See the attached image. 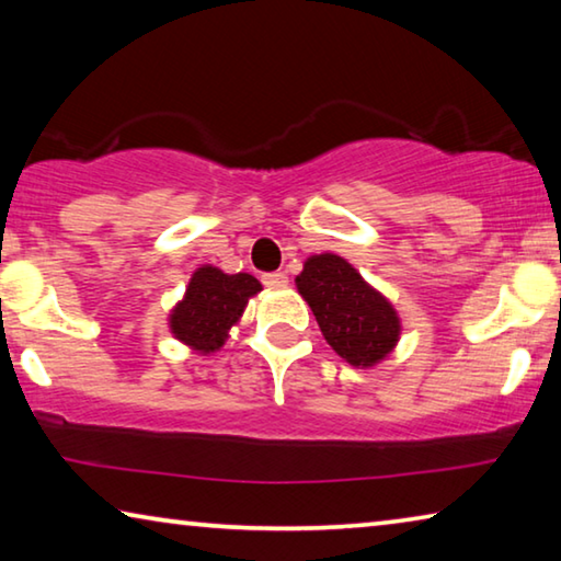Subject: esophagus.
<instances>
[{"label": "esophagus", "instance_id": "obj_1", "mask_svg": "<svg viewBox=\"0 0 561 561\" xmlns=\"http://www.w3.org/2000/svg\"><path fill=\"white\" fill-rule=\"evenodd\" d=\"M262 284L270 289H282L289 284V277L284 272H267V274H262Z\"/></svg>", "mask_w": 561, "mask_h": 561}]
</instances>
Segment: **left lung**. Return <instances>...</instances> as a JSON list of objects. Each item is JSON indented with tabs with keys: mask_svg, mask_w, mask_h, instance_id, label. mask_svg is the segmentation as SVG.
Segmentation results:
<instances>
[{
	"mask_svg": "<svg viewBox=\"0 0 561 561\" xmlns=\"http://www.w3.org/2000/svg\"><path fill=\"white\" fill-rule=\"evenodd\" d=\"M297 289L329 346L351 366H376L398 344L401 321L391 301L339 254H314L304 262Z\"/></svg>",
	"mask_w": 561,
	"mask_h": 561,
	"instance_id": "obj_1",
	"label": "left lung"
}]
</instances>
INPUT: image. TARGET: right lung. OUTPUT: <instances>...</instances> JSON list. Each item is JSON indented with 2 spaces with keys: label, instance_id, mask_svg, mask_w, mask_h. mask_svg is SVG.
Returning <instances> with one entry per match:
<instances>
[{
  "label": "right lung",
  "instance_id": "1",
  "mask_svg": "<svg viewBox=\"0 0 561 561\" xmlns=\"http://www.w3.org/2000/svg\"><path fill=\"white\" fill-rule=\"evenodd\" d=\"M257 291H262V284L252 274H225L203 264L190 279L183 301H178L170 314V331L190 348L213 354L240 321L247 299Z\"/></svg>",
  "mask_w": 561,
  "mask_h": 561
}]
</instances>
